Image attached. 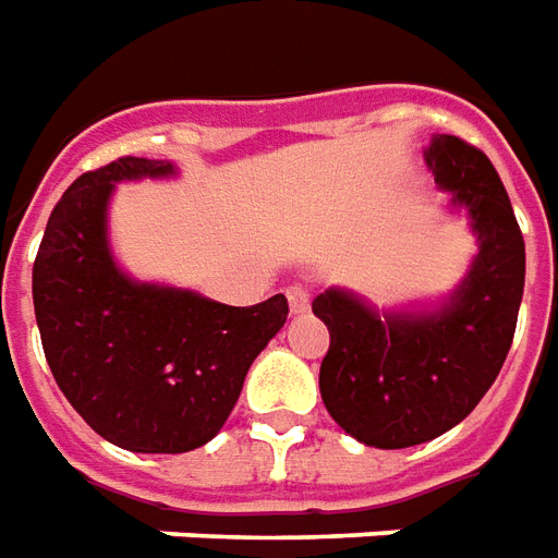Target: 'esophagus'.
Returning <instances> with one entry per match:
<instances>
[{
  "label": "esophagus",
  "instance_id": "esophagus-1",
  "mask_svg": "<svg viewBox=\"0 0 558 558\" xmlns=\"http://www.w3.org/2000/svg\"><path fill=\"white\" fill-rule=\"evenodd\" d=\"M287 299H290V311L295 313V316H301V313L311 311V290H307V287H301V283H292L290 290H287Z\"/></svg>",
  "mask_w": 558,
  "mask_h": 558
}]
</instances>
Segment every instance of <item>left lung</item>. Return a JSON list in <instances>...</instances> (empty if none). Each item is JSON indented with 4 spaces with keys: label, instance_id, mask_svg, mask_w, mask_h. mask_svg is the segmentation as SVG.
<instances>
[{
    "label": "left lung",
    "instance_id": "left-lung-1",
    "mask_svg": "<svg viewBox=\"0 0 558 558\" xmlns=\"http://www.w3.org/2000/svg\"><path fill=\"white\" fill-rule=\"evenodd\" d=\"M426 162L452 206L468 209L478 242L447 304L378 313L345 290L313 299L331 331L322 402L366 447H416L458 426L502 369L521 311L526 251L497 168L458 135H435Z\"/></svg>",
    "mask_w": 558,
    "mask_h": 558
}]
</instances>
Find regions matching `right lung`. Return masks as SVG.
I'll return each mask as SVG.
<instances>
[{"label": "right lung", "instance_id": "right-lung-1", "mask_svg": "<svg viewBox=\"0 0 558 558\" xmlns=\"http://www.w3.org/2000/svg\"><path fill=\"white\" fill-rule=\"evenodd\" d=\"M168 174L174 165L121 156L70 185L37 247L32 299L52 378L76 414L114 447L174 456L221 432L290 304L271 295L230 307L123 275L106 236L114 183Z\"/></svg>", "mask_w": 558, "mask_h": 558}]
</instances>
